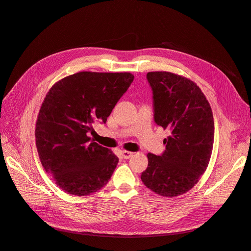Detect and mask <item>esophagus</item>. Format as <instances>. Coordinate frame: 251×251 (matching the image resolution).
<instances>
[{"label":"esophagus","instance_id":"obj_1","mask_svg":"<svg viewBox=\"0 0 251 251\" xmlns=\"http://www.w3.org/2000/svg\"><path fill=\"white\" fill-rule=\"evenodd\" d=\"M121 155H123L124 159H128L133 155V153H132V151H125L124 150V151H121Z\"/></svg>","mask_w":251,"mask_h":251}]
</instances>
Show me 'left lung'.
I'll use <instances>...</instances> for the list:
<instances>
[{"instance_id": "obj_1", "label": "left lung", "mask_w": 251, "mask_h": 251, "mask_svg": "<svg viewBox=\"0 0 251 251\" xmlns=\"http://www.w3.org/2000/svg\"><path fill=\"white\" fill-rule=\"evenodd\" d=\"M153 91L154 121L170 132L161 155L148 154L141 181L163 197H176L193 188L206 170L214 146L211 108L192 80L171 72H149Z\"/></svg>"}]
</instances>
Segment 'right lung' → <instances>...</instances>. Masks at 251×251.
<instances>
[{
	"label": "right lung",
	"instance_id": "add662e5",
	"mask_svg": "<svg viewBox=\"0 0 251 251\" xmlns=\"http://www.w3.org/2000/svg\"><path fill=\"white\" fill-rule=\"evenodd\" d=\"M134 75L78 72L49 90L37 116L35 144L42 165L70 195L88 196L108 183L118 157L89 133L105 124Z\"/></svg>",
	"mask_w": 251,
	"mask_h": 251
}]
</instances>
